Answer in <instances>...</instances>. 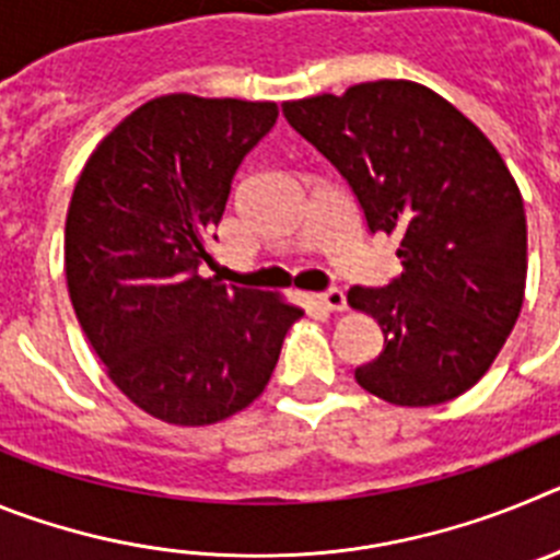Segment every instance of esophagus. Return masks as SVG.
Returning a JSON list of instances; mask_svg holds the SVG:
<instances>
[{"label":"esophagus","instance_id":"1","mask_svg":"<svg viewBox=\"0 0 560 560\" xmlns=\"http://www.w3.org/2000/svg\"><path fill=\"white\" fill-rule=\"evenodd\" d=\"M314 300H316V305H323L325 311H345V308H348V296H345V291H339V289L323 291V294H316Z\"/></svg>","mask_w":560,"mask_h":560}]
</instances>
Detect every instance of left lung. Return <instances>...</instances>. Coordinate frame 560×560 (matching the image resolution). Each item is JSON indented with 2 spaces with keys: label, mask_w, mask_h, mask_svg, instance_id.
I'll use <instances>...</instances> for the list:
<instances>
[{
  "label": "left lung",
  "mask_w": 560,
  "mask_h": 560,
  "mask_svg": "<svg viewBox=\"0 0 560 560\" xmlns=\"http://www.w3.org/2000/svg\"><path fill=\"white\" fill-rule=\"evenodd\" d=\"M283 114L348 179L370 232L400 237V277L348 291L384 334L355 381L395 407L471 389L511 336L527 280L524 201L493 142L412 81L289 101Z\"/></svg>",
  "instance_id": "8db88e82"
}]
</instances>
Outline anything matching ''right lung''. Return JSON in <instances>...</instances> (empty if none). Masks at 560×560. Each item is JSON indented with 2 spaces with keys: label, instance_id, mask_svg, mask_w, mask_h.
I'll list each match as a JSON object with an SVG mask.
<instances>
[{
  "label": "right lung",
  "instance_id": "right-lung-1",
  "mask_svg": "<svg viewBox=\"0 0 560 560\" xmlns=\"http://www.w3.org/2000/svg\"><path fill=\"white\" fill-rule=\"evenodd\" d=\"M275 122L277 103L153 97L103 137L69 201L78 323L117 389L173 427L249 407L303 316L283 296L199 275L232 176Z\"/></svg>",
  "mask_w": 560,
  "mask_h": 560
}]
</instances>
